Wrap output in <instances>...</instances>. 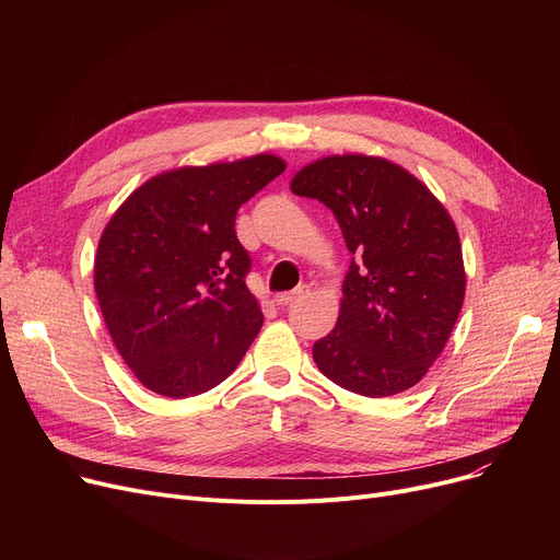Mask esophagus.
I'll list each match as a JSON object with an SVG mask.
<instances>
[{"label":"esophagus","instance_id":"obj_1","mask_svg":"<svg viewBox=\"0 0 560 560\" xmlns=\"http://www.w3.org/2000/svg\"><path fill=\"white\" fill-rule=\"evenodd\" d=\"M304 295H308V288H306V285H302V288H298V290H290V292H281V295L275 298V302H277L279 306H288V304H292V302L302 300Z\"/></svg>","mask_w":560,"mask_h":560}]
</instances>
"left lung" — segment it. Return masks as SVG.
Returning <instances> with one entry per match:
<instances>
[{
  "label": "left lung",
  "mask_w": 560,
  "mask_h": 560,
  "mask_svg": "<svg viewBox=\"0 0 560 560\" xmlns=\"http://www.w3.org/2000/svg\"><path fill=\"white\" fill-rule=\"evenodd\" d=\"M290 190L329 206L354 254L336 329L313 345L319 372L365 397L413 388L443 354L465 300L452 215L416 174L368 154L317 159Z\"/></svg>",
  "instance_id": "8db88e82"
}]
</instances>
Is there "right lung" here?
<instances>
[{
  "mask_svg": "<svg viewBox=\"0 0 560 560\" xmlns=\"http://www.w3.org/2000/svg\"><path fill=\"white\" fill-rule=\"evenodd\" d=\"M285 170L275 154L184 165L138 186L102 231L95 292L106 329L144 388L211 390L262 327L235 213Z\"/></svg>",
  "mask_w": 560,
  "mask_h": 560,
  "instance_id": "add662e5",
  "label": "right lung"
}]
</instances>
